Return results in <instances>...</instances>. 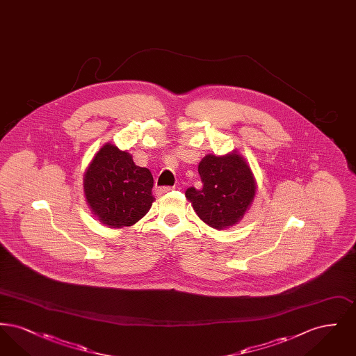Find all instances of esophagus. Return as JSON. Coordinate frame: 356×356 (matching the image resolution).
<instances>
[{"instance_id": "obj_1", "label": "esophagus", "mask_w": 356, "mask_h": 356, "mask_svg": "<svg viewBox=\"0 0 356 356\" xmlns=\"http://www.w3.org/2000/svg\"><path fill=\"white\" fill-rule=\"evenodd\" d=\"M172 189H175V186H160V188H157L156 193H157V195H164V193L170 192Z\"/></svg>"}]
</instances>
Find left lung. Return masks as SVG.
Segmentation results:
<instances>
[{
  "instance_id": "1",
  "label": "left lung",
  "mask_w": 356,
  "mask_h": 356,
  "mask_svg": "<svg viewBox=\"0 0 356 356\" xmlns=\"http://www.w3.org/2000/svg\"><path fill=\"white\" fill-rule=\"evenodd\" d=\"M199 175L203 186L186 191L197 216L216 229L240 221L256 191L252 172L244 159L237 153L207 154L199 164Z\"/></svg>"
}]
</instances>
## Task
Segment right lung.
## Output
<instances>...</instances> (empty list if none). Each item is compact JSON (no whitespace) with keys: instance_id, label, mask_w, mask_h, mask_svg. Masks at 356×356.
<instances>
[{"instance_id":"right-lung-1","label":"right lung","mask_w":356,"mask_h":356,"mask_svg":"<svg viewBox=\"0 0 356 356\" xmlns=\"http://www.w3.org/2000/svg\"><path fill=\"white\" fill-rule=\"evenodd\" d=\"M152 173L136 165L129 153L105 144L84 176L86 202L102 224L129 227L152 207Z\"/></svg>"}]
</instances>
